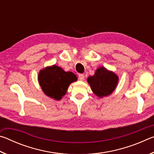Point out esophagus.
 I'll return each instance as SVG.
<instances>
[{
    "label": "esophagus",
    "mask_w": 154,
    "mask_h": 154,
    "mask_svg": "<svg viewBox=\"0 0 154 154\" xmlns=\"http://www.w3.org/2000/svg\"><path fill=\"white\" fill-rule=\"evenodd\" d=\"M85 78V75L83 74H79V79L80 81H83Z\"/></svg>",
    "instance_id": "esophagus-1"
}]
</instances>
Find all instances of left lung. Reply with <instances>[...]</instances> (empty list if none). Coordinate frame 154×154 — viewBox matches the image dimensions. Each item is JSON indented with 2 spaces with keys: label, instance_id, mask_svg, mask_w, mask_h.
I'll use <instances>...</instances> for the list:
<instances>
[{
  "label": "left lung",
  "instance_id": "8db88e82",
  "mask_svg": "<svg viewBox=\"0 0 154 154\" xmlns=\"http://www.w3.org/2000/svg\"><path fill=\"white\" fill-rule=\"evenodd\" d=\"M87 82L91 90L100 98L110 95L117 87L119 77L114 72L105 67H98L92 76L88 77Z\"/></svg>",
  "mask_w": 154,
  "mask_h": 154
}]
</instances>
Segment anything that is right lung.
Masks as SVG:
<instances>
[{"instance_id":"obj_1","label":"right lung","mask_w":154,"mask_h":154,"mask_svg":"<svg viewBox=\"0 0 154 154\" xmlns=\"http://www.w3.org/2000/svg\"><path fill=\"white\" fill-rule=\"evenodd\" d=\"M77 80L73 72L64 71L55 64L41 69L38 75V83L44 94L56 100H61L70 84Z\"/></svg>"}]
</instances>
